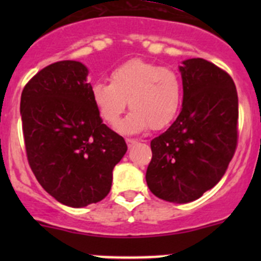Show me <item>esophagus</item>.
<instances>
[{"label": "esophagus", "mask_w": 261, "mask_h": 261, "mask_svg": "<svg viewBox=\"0 0 261 261\" xmlns=\"http://www.w3.org/2000/svg\"><path fill=\"white\" fill-rule=\"evenodd\" d=\"M136 143H138V141H136L135 139H126V144H127L128 147H131L133 145H135Z\"/></svg>", "instance_id": "obj_1"}]
</instances>
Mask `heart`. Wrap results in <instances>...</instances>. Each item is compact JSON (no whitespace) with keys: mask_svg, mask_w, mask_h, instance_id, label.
<instances>
[{"mask_svg":"<svg viewBox=\"0 0 261 261\" xmlns=\"http://www.w3.org/2000/svg\"><path fill=\"white\" fill-rule=\"evenodd\" d=\"M110 82H96L91 98L102 120L116 126L128 107L133 111L118 125L122 134H138L150 126L162 130L173 122L179 112L183 86L179 75L141 59H133L116 67Z\"/></svg>","mask_w":261,"mask_h":261,"instance_id":"heart-1","label":"heart"}]
</instances>
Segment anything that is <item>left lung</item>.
Returning <instances> with one entry per match:
<instances>
[{
	"instance_id": "left-lung-1",
	"label": "left lung",
	"mask_w": 261,
	"mask_h": 261,
	"mask_svg": "<svg viewBox=\"0 0 261 261\" xmlns=\"http://www.w3.org/2000/svg\"><path fill=\"white\" fill-rule=\"evenodd\" d=\"M183 105L177 120L152 139L146 183L173 203L196 201L227 170L238 145L239 99L232 78L211 62L193 58L179 67Z\"/></svg>"
}]
</instances>
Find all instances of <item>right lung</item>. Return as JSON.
<instances>
[{"instance_id":"add662e5","label":"right lung","mask_w":261,"mask_h":261,"mask_svg":"<svg viewBox=\"0 0 261 261\" xmlns=\"http://www.w3.org/2000/svg\"><path fill=\"white\" fill-rule=\"evenodd\" d=\"M87 75L81 62L53 63L29 81L20 102L31 170L50 196L73 208L109 194L112 170L127 150L102 122Z\"/></svg>"}]
</instances>
